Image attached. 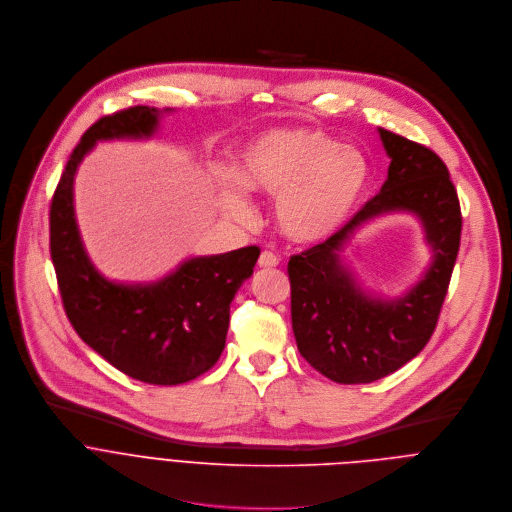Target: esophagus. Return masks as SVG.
Instances as JSON below:
<instances>
[{"label":"esophagus","instance_id":"esophagus-1","mask_svg":"<svg viewBox=\"0 0 512 512\" xmlns=\"http://www.w3.org/2000/svg\"><path fill=\"white\" fill-rule=\"evenodd\" d=\"M278 262H280V258L276 254L268 252V250H264L260 254V258H258V266L260 268H274V266H278Z\"/></svg>","mask_w":512,"mask_h":512}]
</instances>
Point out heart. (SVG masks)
I'll return each mask as SVG.
<instances>
[{
    "label": "heart",
    "instance_id": "b5f03b06",
    "mask_svg": "<svg viewBox=\"0 0 512 512\" xmlns=\"http://www.w3.org/2000/svg\"><path fill=\"white\" fill-rule=\"evenodd\" d=\"M367 157L331 135L309 127H278L248 139L234 157V171L220 167L214 185L230 218L252 216L244 189L276 197L278 230L296 244H317L337 234L369 185Z\"/></svg>",
    "mask_w": 512,
    "mask_h": 512
}]
</instances>
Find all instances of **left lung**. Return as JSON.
<instances>
[{
  "mask_svg": "<svg viewBox=\"0 0 512 512\" xmlns=\"http://www.w3.org/2000/svg\"><path fill=\"white\" fill-rule=\"evenodd\" d=\"M391 159L381 191L327 242L288 262L292 331L300 355L337 383H371L412 361L430 341L460 248L462 216L444 161L424 145L377 129ZM389 213L419 218L433 260L389 299L362 288L344 254L365 224Z\"/></svg>",
  "mask_w": 512,
  "mask_h": 512,
  "instance_id": "1",
  "label": "left lung"
}]
</instances>
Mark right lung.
Masks as SVG:
<instances>
[{"mask_svg": "<svg viewBox=\"0 0 512 512\" xmlns=\"http://www.w3.org/2000/svg\"><path fill=\"white\" fill-rule=\"evenodd\" d=\"M173 109L131 107L102 117L72 151L50 208V254L64 311L78 337L125 375L177 385L220 359L230 304L254 272L258 246L193 256L151 282H119L90 260L74 212V177L98 141H147Z\"/></svg>", "mask_w": 512, "mask_h": 512, "instance_id": "obj_1", "label": "right lung"}]
</instances>
